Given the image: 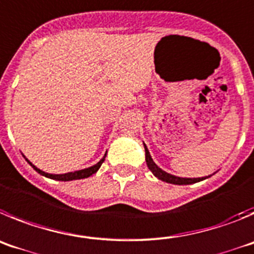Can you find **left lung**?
Wrapping results in <instances>:
<instances>
[{
  "mask_svg": "<svg viewBox=\"0 0 254 254\" xmlns=\"http://www.w3.org/2000/svg\"><path fill=\"white\" fill-rule=\"evenodd\" d=\"M144 148H145V162H147L148 168H149V170L152 171L153 175H154L157 178H159L161 181L167 182V184H173V185H191V184H195V182H200L202 181V180H205V178L210 177V176H207V177H201V178H182V177H176V176L170 175V173L162 171L161 168H159L154 162H153L152 157H150L149 154V150H148L145 144H144Z\"/></svg>",
  "mask_w": 254,
  "mask_h": 254,
  "instance_id": "8db88e82",
  "label": "left lung"
}]
</instances>
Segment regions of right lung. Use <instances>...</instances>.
Wrapping results in <instances>:
<instances>
[{"label": "right lung", "mask_w": 254, "mask_h": 254, "mask_svg": "<svg viewBox=\"0 0 254 254\" xmlns=\"http://www.w3.org/2000/svg\"><path fill=\"white\" fill-rule=\"evenodd\" d=\"M105 157H106V154L104 155V158H102L101 161L99 162V163L95 164V166H92V167H90V168H84V170H81V171H74V172L64 173V175H50V173L43 172L42 170H39V168H36V167L34 166V164L31 163L30 161H27L26 158H25V159H26L27 163L30 164V166L33 167V168L36 171V172L40 173V175H43V176H45V177L52 178V180H57V181H72V180H81V178H87V177H90V176H92L93 173L97 172L100 167H101V164L104 163Z\"/></svg>", "instance_id": "add662e5"}]
</instances>
